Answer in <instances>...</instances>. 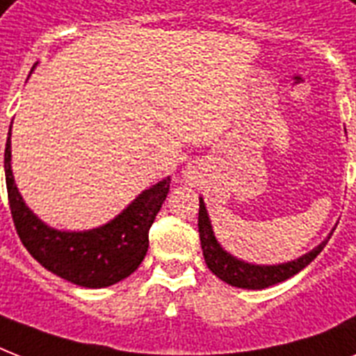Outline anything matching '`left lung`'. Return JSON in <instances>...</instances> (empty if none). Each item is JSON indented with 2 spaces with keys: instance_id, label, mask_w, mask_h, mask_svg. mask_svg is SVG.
Here are the masks:
<instances>
[{
  "instance_id": "obj_1",
  "label": "left lung",
  "mask_w": 356,
  "mask_h": 356,
  "mask_svg": "<svg viewBox=\"0 0 356 356\" xmlns=\"http://www.w3.org/2000/svg\"><path fill=\"white\" fill-rule=\"evenodd\" d=\"M197 227H200L201 238V249H203V257L209 266V270L222 281L233 284L238 288H248V290H262V288L273 286L277 282H282L293 277L296 273L307 268L312 260L321 253V249L325 248L329 242H321L316 249L310 253L303 254L301 259L292 260V262H284L279 266H254L242 262V260L234 259L227 251H223L222 245L218 243L216 236L212 233L211 220L207 216V209L203 200H200V218H197Z\"/></svg>"
}]
</instances>
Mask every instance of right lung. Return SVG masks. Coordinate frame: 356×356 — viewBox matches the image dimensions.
<instances>
[{
	"mask_svg": "<svg viewBox=\"0 0 356 356\" xmlns=\"http://www.w3.org/2000/svg\"><path fill=\"white\" fill-rule=\"evenodd\" d=\"M5 181L14 227L25 249L46 270L85 288H105L129 277L144 260L149 227L166 200L172 179L145 190L113 222L86 233L44 225L25 207L10 170V133L5 145Z\"/></svg>",
	"mask_w": 356,
	"mask_h": 356,
	"instance_id": "right-lung-1",
	"label": "right lung"
}]
</instances>
